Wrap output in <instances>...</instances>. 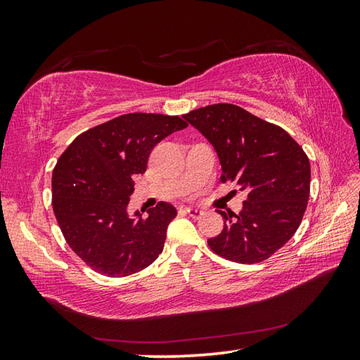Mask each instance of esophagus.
I'll list each match as a JSON object with an SVG mask.
<instances>
[{"label":"esophagus","instance_id":"esophagus-1","mask_svg":"<svg viewBox=\"0 0 360 360\" xmlns=\"http://www.w3.org/2000/svg\"><path fill=\"white\" fill-rule=\"evenodd\" d=\"M184 210H186V213H188V215L192 217V218H201V217L204 215V210H201V209H195V207H186Z\"/></svg>","mask_w":360,"mask_h":360}]
</instances>
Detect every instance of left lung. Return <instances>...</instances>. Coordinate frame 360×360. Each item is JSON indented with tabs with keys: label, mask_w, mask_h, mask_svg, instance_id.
I'll use <instances>...</instances> for the list:
<instances>
[{
	"label": "left lung",
	"mask_w": 360,
	"mask_h": 360,
	"mask_svg": "<svg viewBox=\"0 0 360 360\" xmlns=\"http://www.w3.org/2000/svg\"><path fill=\"white\" fill-rule=\"evenodd\" d=\"M184 119L215 148L223 176L248 192L243 209L218 212L224 229L207 243L231 262L254 264L292 238L307 210L311 165L285 129L232 103L209 105Z\"/></svg>",
	"instance_id": "1"
}]
</instances>
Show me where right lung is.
Here are the masks:
<instances>
[{
    "instance_id": "right-lung-1",
    "label": "right lung",
    "mask_w": 360,
    "mask_h": 360,
    "mask_svg": "<svg viewBox=\"0 0 360 360\" xmlns=\"http://www.w3.org/2000/svg\"><path fill=\"white\" fill-rule=\"evenodd\" d=\"M187 124L178 116L131 112L75 137L52 173V207L70 248L91 269L125 277L150 266L176 217L168 202L128 213L134 174L160 141Z\"/></svg>"
}]
</instances>
